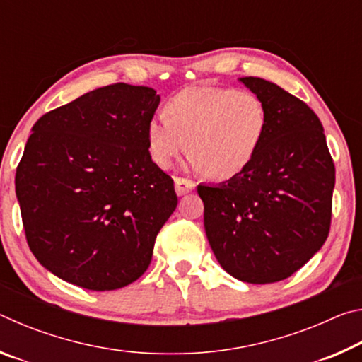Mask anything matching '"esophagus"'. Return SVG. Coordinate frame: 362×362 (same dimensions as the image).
<instances>
[{"mask_svg": "<svg viewBox=\"0 0 362 362\" xmlns=\"http://www.w3.org/2000/svg\"><path fill=\"white\" fill-rule=\"evenodd\" d=\"M175 193L179 196H183L194 189V183L188 179H182V177H175Z\"/></svg>", "mask_w": 362, "mask_h": 362, "instance_id": "34e87169", "label": "esophagus"}]
</instances>
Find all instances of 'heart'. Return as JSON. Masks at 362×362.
<instances>
[{"label":"heart","instance_id":"1","mask_svg":"<svg viewBox=\"0 0 362 362\" xmlns=\"http://www.w3.org/2000/svg\"><path fill=\"white\" fill-rule=\"evenodd\" d=\"M267 126L268 112L259 95L199 86L170 97L164 116L148 121L146 148L161 169L173 166L187 148L189 169L216 180H230L254 161Z\"/></svg>","mask_w":362,"mask_h":362}]
</instances>
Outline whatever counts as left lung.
I'll return each mask as SVG.
<instances>
[{"mask_svg": "<svg viewBox=\"0 0 362 362\" xmlns=\"http://www.w3.org/2000/svg\"><path fill=\"white\" fill-rule=\"evenodd\" d=\"M268 112L265 139L240 175L198 185L207 241L226 273L250 284L289 278L327 240L335 168L320 118L262 78H240Z\"/></svg>", "mask_w": 362, "mask_h": 362, "instance_id": "1", "label": "left lung"}]
</instances>
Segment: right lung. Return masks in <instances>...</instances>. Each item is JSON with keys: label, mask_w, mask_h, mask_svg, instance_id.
<instances>
[{"label": "right lung", "mask_w": 362, "mask_h": 362, "mask_svg": "<svg viewBox=\"0 0 362 362\" xmlns=\"http://www.w3.org/2000/svg\"><path fill=\"white\" fill-rule=\"evenodd\" d=\"M155 89L105 86L42 115L16 173L27 243L42 267L89 291L146 272L177 207L174 180L151 161Z\"/></svg>", "instance_id": "1"}]
</instances>
